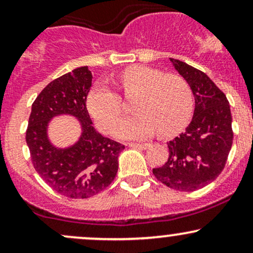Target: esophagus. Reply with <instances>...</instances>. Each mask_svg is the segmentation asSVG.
Here are the masks:
<instances>
[{"mask_svg":"<svg viewBox=\"0 0 253 253\" xmlns=\"http://www.w3.org/2000/svg\"><path fill=\"white\" fill-rule=\"evenodd\" d=\"M128 145H129V147H133V149H139V150H146L147 147L150 146L149 144H136V143H130Z\"/></svg>","mask_w":253,"mask_h":253,"instance_id":"1","label":"esophagus"}]
</instances>
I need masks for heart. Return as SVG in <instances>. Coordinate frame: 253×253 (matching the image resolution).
Listing matches in <instances>:
<instances>
[{"instance_id":"1","label":"heart","mask_w":253,"mask_h":253,"mask_svg":"<svg viewBox=\"0 0 253 253\" xmlns=\"http://www.w3.org/2000/svg\"><path fill=\"white\" fill-rule=\"evenodd\" d=\"M119 85L126 96L136 95L134 117L125 118L113 127V134L123 139H145L156 134H176L189 123L194 108L193 91L184 78L165 75L150 66H132L120 76ZM86 108L97 126L108 130L120 117L121 98L108 84L98 83L89 91Z\"/></svg>"}]
</instances>
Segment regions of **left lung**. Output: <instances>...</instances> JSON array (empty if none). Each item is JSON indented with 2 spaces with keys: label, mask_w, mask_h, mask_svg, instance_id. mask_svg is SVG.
Listing matches in <instances>:
<instances>
[{
  "label": "left lung",
  "mask_w": 253,
  "mask_h": 253,
  "mask_svg": "<svg viewBox=\"0 0 253 253\" xmlns=\"http://www.w3.org/2000/svg\"><path fill=\"white\" fill-rule=\"evenodd\" d=\"M170 60L190 85L195 109L189 126L168 143L167 163L152 172L171 189L194 191L213 182L225 168L233 143L231 108L226 95L205 72Z\"/></svg>",
  "instance_id": "left-lung-1"
}]
</instances>
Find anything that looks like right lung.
I'll return each mask as SVG.
<instances>
[{"label": "right lung", "instance_id": "right-lung-1", "mask_svg": "<svg viewBox=\"0 0 253 253\" xmlns=\"http://www.w3.org/2000/svg\"><path fill=\"white\" fill-rule=\"evenodd\" d=\"M92 75L88 66L75 69L48 83L38 95L26 130L32 163L39 176L57 193L70 199H88L114 181L118 157L124 145L101 135L94 128L86 109ZM59 115L80 121V139L65 149L48 139V124Z\"/></svg>", "mask_w": 253, "mask_h": 253}]
</instances>
